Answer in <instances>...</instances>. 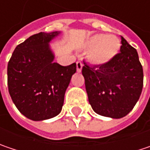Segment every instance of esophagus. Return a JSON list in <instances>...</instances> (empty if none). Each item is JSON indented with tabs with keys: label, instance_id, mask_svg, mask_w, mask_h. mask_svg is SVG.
I'll return each instance as SVG.
<instances>
[{
	"label": "esophagus",
	"instance_id": "34e87169",
	"mask_svg": "<svg viewBox=\"0 0 150 150\" xmlns=\"http://www.w3.org/2000/svg\"><path fill=\"white\" fill-rule=\"evenodd\" d=\"M82 66H83V64H82V63L81 62V61H78V62H76V69H77V72H81V69H82Z\"/></svg>",
	"mask_w": 150,
	"mask_h": 150
}]
</instances>
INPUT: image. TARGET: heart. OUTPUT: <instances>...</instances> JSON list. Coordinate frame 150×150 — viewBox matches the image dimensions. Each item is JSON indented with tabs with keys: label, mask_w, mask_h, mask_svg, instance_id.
Returning a JSON list of instances; mask_svg holds the SVG:
<instances>
[{
	"label": "heart",
	"mask_w": 150,
	"mask_h": 150,
	"mask_svg": "<svg viewBox=\"0 0 150 150\" xmlns=\"http://www.w3.org/2000/svg\"><path fill=\"white\" fill-rule=\"evenodd\" d=\"M120 43L115 35L97 34L85 43V48L90 50L88 59L95 65H105L118 54Z\"/></svg>",
	"instance_id": "1"
}]
</instances>
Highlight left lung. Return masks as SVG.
<instances>
[{
	"label": "left lung",
	"mask_w": 150,
	"mask_h": 150,
	"mask_svg": "<svg viewBox=\"0 0 150 150\" xmlns=\"http://www.w3.org/2000/svg\"><path fill=\"white\" fill-rule=\"evenodd\" d=\"M82 75L88 101L97 114L120 119L132 110L144 85L143 67L137 52L121 37L120 52L105 65L84 62Z\"/></svg>",
	"instance_id": "8db88e82"
}]
</instances>
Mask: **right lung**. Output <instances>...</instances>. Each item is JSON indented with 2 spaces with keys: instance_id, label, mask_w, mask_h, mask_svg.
Instances as JSON below:
<instances>
[{
  "instance_id": "right-lung-1",
  "label": "right lung",
  "mask_w": 150,
  "mask_h": 150,
  "mask_svg": "<svg viewBox=\"0 0 150 150\" xmlns=\"http://www.w3.org/2000/svg\"><path fill=\"white\" fill-rule=\"evenodd\" d=\"M60 34L40 32L18 45L7 65L9 94L17 109L28 119L39 121L57 115L76 64L54 63L50 41Z\"/></svg>"
}]
</instances>
